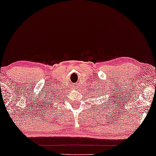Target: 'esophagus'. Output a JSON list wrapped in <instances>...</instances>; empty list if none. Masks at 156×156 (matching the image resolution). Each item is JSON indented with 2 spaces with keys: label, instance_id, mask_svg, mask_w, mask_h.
I'll list each match as a JSON object with an SVG mask.
<instances>
[{
  "label": "esophagus",
  "instance_id": "obj_1",
  "mask_svg": "<svg viewBox=\"0 0 156 156\" xmlns=\"http://www.w3.org/2000/svg\"><path fill=\"white\" fill-rule=\"evenodd\" d=\"M75 85V87H77V86H78L77 84H76V85Z\"/></svg>",
  "mask_w": 156,
  "mask_h": 156
}]
</instances>
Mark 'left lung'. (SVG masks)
Wrapping results in <instances>:
<instances>
[{"label": "left lung", "mask_w": 156, "mask_h": 156, "mask_svg": "<svg viewBox=\"0 0 156 156\" xmlns=\"http://www.w3.org/2000/svg\"><path fill=\"white\" fill-rule=\"evenodd\" d=\"M99 90H96V91H94V90H94L92 94L97 95V94H98V93H101V92H98V91H99ZM100 91H101V90H100Z\"/></svg>", "instance_id": "obj_1"}]
</instances>
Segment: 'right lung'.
I'll return each instance as SVG.
<instances>
[{
	"label": "right lung",
	"instance_id": "add662e5",
	"mask_svg": "<svg viewBox=\"0 0 156 156\" xmlns=\"http://www.w3.org/2000/svg\"><path fill=\"white\" fill-rule=\"evenodd\" d=\"M55 99H56V98H55ZM57 99H58V98H57ZM59 100H60V99H59Z\"/></svg>",
	"mask_w": 156,
	"mask_h": 156
}]
</instances>
